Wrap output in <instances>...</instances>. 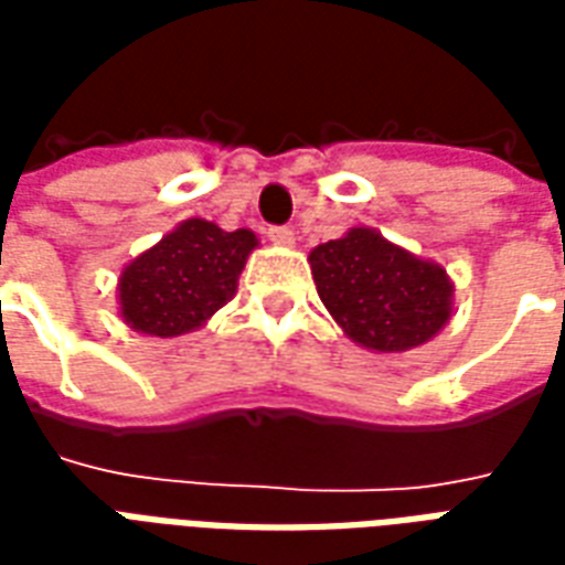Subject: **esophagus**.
I'll list each match as a JSON object with an SVG mask.
<instances>
[{
  "instance_id": "1",
  "label": "esophagus",
  "mask_w": 565,
  "mask_h": 565,
  "mask_svg": "<svg viewBox=\"0 0 565 565\" xmlns=\"http://www.w3.org/2000/svg\"><path fill=\"white\" fill-rule=\"evenodd\" d=\"M269 242L278 247H294L296 245V233L287 230V226H271L269 230Z\"/></svg>"
}]
</instances>
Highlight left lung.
Instances as JSON below:
<instances>
[{"mask_svg": "<svg viewBox=\"0 0 565 565\" xmlns=\"http://www.w3.org/2000/svg\"><path fill=\"white\" fill-rule=\"evenodd\" d=\"M320 302L360 348L405 354L454 318V281L433 259L384 238L372 226H351L311 254Z\"/></svg>", "mask_w": 565, "mask_h": 565, "instance_id": "obj_1", "label": "left lung"}]
</instances>
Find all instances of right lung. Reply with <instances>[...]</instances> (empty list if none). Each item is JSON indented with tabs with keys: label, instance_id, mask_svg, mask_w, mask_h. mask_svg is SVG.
<instances>
[{
	"label": "right lung",
	"instance_id": "1",
	"mask_svg": "<svg viewBox=\"0 0 565 565\" xmlns=\"http://www.w3.org/2000/svg\"><path fill=\"white\" fill-rule=\"evenodd\" d=\"M259 247L257 233H223L190 217L132 257L117 278V315L129 330L174 339L205 327L238 290V275Z\"/></svg>",
	"mask_w": 565,
	"mask_h": 565
}]
</instances>
